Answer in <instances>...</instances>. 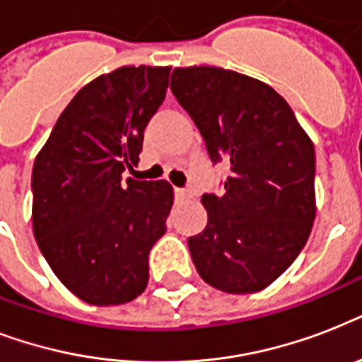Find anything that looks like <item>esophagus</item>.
Listing matches in <instances>:
<instances>
[{"label":"esophagus","mask_w":362,"mask_h":362,"mask_svg":"<svg viewBox=\"0 0 362 362\" xmlns=\"http://www.w3.org/2000/svg\"><path fill=\"white\" fill-rule=\"evenodd\" d=\"M175 193H176V197H178V199H189V197H192V189H186V187H176Z\"/></svg>","instance_id":"34e87169"}]
</instances>
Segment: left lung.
<instances>
[{"mask_svg":"<svg viewBox=\"0 0 362 362\" xmlns=\"http://www.w3.org/2000/svg\"><path fill=\"white\" fill-rule=\"evenodd\" d=\"M170 90L226 161L221 193H204L209 223L187 238L199 276L226 293H255L297 259L315 218V152L269 84L220 67H176Z\"/></svg>","mask_w":362,"mask_h":362,"instance_id":"1","label":"left lung"}]
</instances>
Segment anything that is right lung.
<instances>
[{"label": "right lung", "instance_id": "right-lung-1", "mask_svg": "<svg viewBox=\"0 0 362 362\" xmlns=\"http://www.w3.org/2000/svg\"><path fill=\"white\" fill-rule=\"evenodd\" d=\"M170 67H120L82 88L59 115L31 173L33 235L71 293L95 306L148 286V255L167 231L169 182L122 180L139 163Z\"/></svg>", "mask_w": 362, "mask_h": 362}]
</instances>
